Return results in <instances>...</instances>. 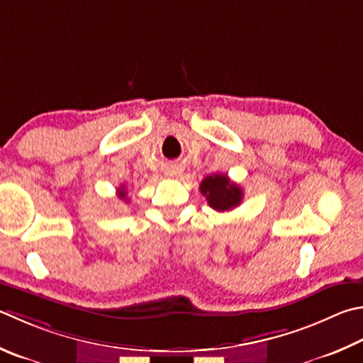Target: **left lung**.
Listing matches in <instances>:
<instances>
[{"label":"left lung","mask_w":363,"mask_h":363,"mask_svg":"<svg viewBox=\"0 0 363 363\" xmlns=\"http://www.w3.org/2000/svg\"><path fill=\"white\" fill-rule=\"evenodd\" d=\"M200 192L206 196L209 206L219 213L233 209L242 201V189L227 174L206 176L200 184Z\"/></svg>","instance_id":"obj_1"}]
</instances>
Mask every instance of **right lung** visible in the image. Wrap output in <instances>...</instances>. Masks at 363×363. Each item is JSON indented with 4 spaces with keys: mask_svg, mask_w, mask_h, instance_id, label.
I'll use <instances>...</instances> for the list:
<instances>
[{
    "mask_svg": "<svg viewBox=\"0 0 363 363\" xmlns=\"http://www.w3.org/2000/svg\"><path fill=\"white\" fill-rule=\"evenodd\" d=\"M117 196L121 200H123V201H128V199H127V190H125V186H121L117 189Z\"/></svg>",
    "mask_w": 363,
    "mask_h": 363,
    "instance_id": "right-lung-1",
    "label": "right lung"
}]
</instances>
